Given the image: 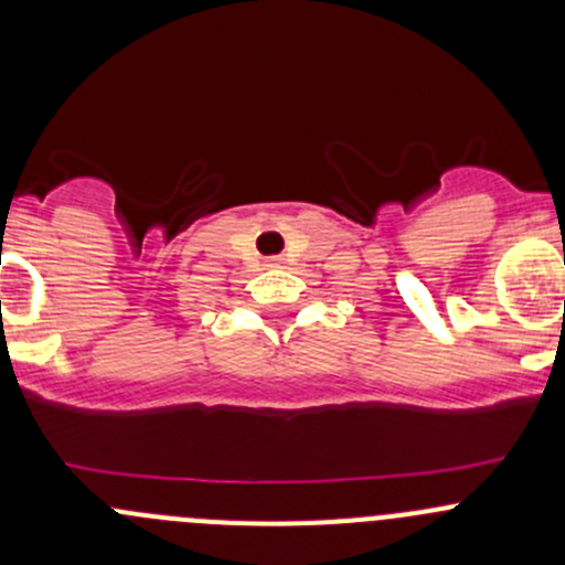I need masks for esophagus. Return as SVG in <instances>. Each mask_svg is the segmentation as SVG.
<instances>
[{
	"instance_id": "obj_1",
	"label": "esophagus",
	"mask_w": 565,
	"mask_h": 565,
	"mask_svg": "<svg viewBox=\"0 0 565 565\" xmlns=\"http://www.w3.org/2000/svg\"><path fill=\"white\" fill-rule=\"evenodd\" d=\"M270 265H278V262H276V259H273V262H270Z\"/></svg>"
}]
</instances>
